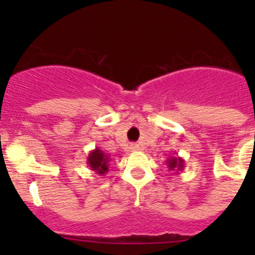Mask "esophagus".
Instances as JSON below:
<instances>
[{
    "mask_svg": "<svg viewBox=\"0 0 255 255\" xmlns=\"http://www.w3.org/2000/svg\"><path fill=\"white\" fill-rule=\"evenodd\" d=\"M129 148H130V150H132V151H138L140 149L138 144H130Z\"/></svg>",
    "mask_w": 255,
    "mask_h": 255,
    "instance_id": "34e87169",
    "label": "esophagus"
}]
</instances>
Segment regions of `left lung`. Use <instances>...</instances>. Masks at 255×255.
<instances>
[{
  "label": "left lung",
  "mask_w": 255,
  "mask_h": 255,
  "mask_svg": "<svg viewBox=\"0 0 255 255\" xmlns=\"http://www.w3.org/2000/svg\"><path fill=\"white\" fill-rule=\"evenodd\" d=\"M166 165H168L169 170H173L175 171L176 174H179L177 171L184 170L185 161L184 159L180 158V156H170V158H168V160H166Z\"/></svg>",
  "instance_id": "obj_1"
}]
</instances>
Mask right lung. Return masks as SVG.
<instances>
[{"label": "right lung", "mask_w": 255, "mask_h": 255, "mask_svg": "<svg viewBox=\"0 0 255 255\" xmlns=\"http://www.w3.org/2000/svg\"><path fill=\"white\" fill-rule=\"evenodd\" d=\"M86 161L87 165H89V168L92 171H95L99 175L104 176L109 171V163L111 161V159H110L109 154L104 153L99 146H96L94 150L90 151Z\"/></svg>", "instance_id": "1"}]
</instances>
